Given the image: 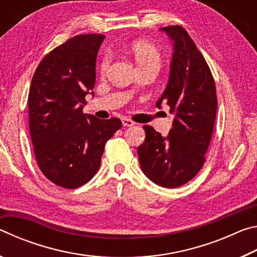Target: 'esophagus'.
<instances>
[{
	"label": "esophagus",
	"mask_w": 257,
	"mask_h": 257,
	"mask_svg": "<svg viewBox=\"0 0 257 257\" xmlns=\"http://www.w3.org/2000/svg\"><path fill=\"white\" fill-rule=\"evenodd\" d=\"M122 124L124 125V127H130V125H134L135 122L133 120H130L128 118H122Z\"/></svg>",
	"instance_id": "1"
}]
</instances>
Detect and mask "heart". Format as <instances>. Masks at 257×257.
<instances>
[{
  "mask_svg": "<svg viewBox=\"0 0 257 257\" xmlns=\"http://www.w3.org/2000/svg\"><path fill=\"white\" fill-rule=\"evenodd\" d=\"M132 52L135 60L138 64L141 70L146 68H160L161 63H162V55H161L160 50L152 43L139 41L134 43L132 46ZM112 60L111 52L106 51L103 54L101 62H99V70L105 71L108 68Z\"/></svg>",
  "mask_w": 257,
  "mask_h": 257,
  "instance_id": "b5f03b06",
  "label": "heart"
}]
</instances>
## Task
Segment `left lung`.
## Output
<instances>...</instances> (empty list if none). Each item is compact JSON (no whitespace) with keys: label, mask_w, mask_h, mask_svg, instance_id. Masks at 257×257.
I'll return each instance as SVG.
<instances>
[{"label":"left lung","mask_w":257,"mask_h":257,"mask_svg":"<svg viewBox=\"0 0 257 257\" xmlns=\"http://www.w3.org/2000/svg\"><path fill=\"white\" fill-rule=\"evenodd\" d=\"M173 40L168 86L156 103L165 102L175 114L167 137L144 125L145 142L137 153L142 170L156 185L176 188L197 175L214 128L216 90L210 67L181 26L162 28Z\"/></svg>","instance_id":"left-lung-1"}]
</instances>
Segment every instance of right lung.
<instances>
[{
	"label": "right lung",
	"mask_w": 257,
	"mask_h": 257,
	"mask_svg": "<svg viewBox=\"0 0 257 257\" xmlns=\"http://www.w3.org/2000/svg\"><path fill=\"white\" fill-rule=\"evenodd\" d=\"M105 36L82 34L47 53L33 76L28 94L29 132L38 168L67 189L88 182L98 171L105 143L121 120L84 114L95 86V66ZM93 93V92H92Z\"/></svg>",
	"instance_id": "add662e5"
}]
</instances>
